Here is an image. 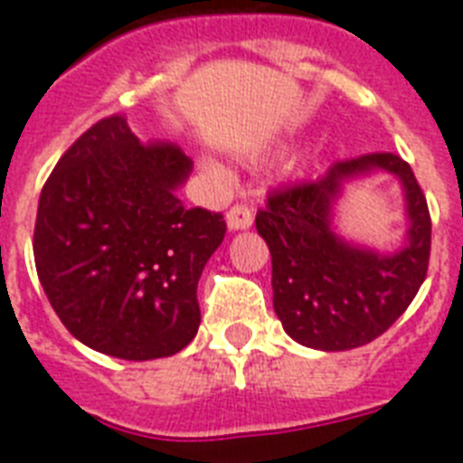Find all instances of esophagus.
<instances>
[{"mask_svg": "<svg viewBox=\"0 0 463 463\" xmlns=\"http://www.w3.org/2000/svg\"><path fill=\"white\" fill-rule=\"evenodd\" d=\"M225 223H228V231H247L250 225L254 223V213L250 206H242V203H238V206H232L228 213H225Z\"/></svg>", "mask_w": 463, "mask_h": 463, "instance_id": "34e87169", "label": "esophagus"}]
</instances>
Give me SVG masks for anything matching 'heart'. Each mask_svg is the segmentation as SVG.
<instances>
[{
    "mask_svg": "<svg viewBox=\"0 0 463 463\" xmlns=\"http://www.w3.org/2000/svg\"><path fill=\"white\" fill-rule=\"evenodd\" d=\"M305 165H307V163H305V160H303V163H298V170H305ZM211 167H216V165H211Z\"/></svg>",
    "mask_w": 463,
    "mask_h": 463,
    "instance_id": "heart-1",
    "label": "heart"
}]
</instances>
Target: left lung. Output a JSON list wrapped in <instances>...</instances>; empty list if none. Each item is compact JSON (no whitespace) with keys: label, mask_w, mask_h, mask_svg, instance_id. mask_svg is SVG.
<instances>
[{"label":"left lung","mask_w":463,"mask_h":463,"mask_svg":"<svg viewBox=\"0 0 463 463\" xmlns=\"http://www.w3.org/2000/svg\"><path fill=\"white\" fill-rule=\"evenodd\" d=\"M374 172L394 174L404 192L407 235L394 253L358 246L335 231L345 184ZM271 252L274 309L293 341L317 351H351L384 334L425 281L430 213L406 160L370 154L341 160L309 184L281 189L257 213Z\"/></svg>","instance_id":"8db88e82"}]
</instances>
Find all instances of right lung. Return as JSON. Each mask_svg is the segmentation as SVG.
<instances>
[{
    "label": "right lung",
    "mask_w": 463,
    "mask_h": 463,
    "mask_svg": "<svg viewBox=\"0 0 463 463\" xmlns=\"http://www.w3.org/2000/svg\"><path fill=\"white\" fill-rule=\"evenodd\" d=\"M192 160L141 144L125 118L90 127L40 192L33 254L69 334L122 360L167 358L196 336V283L225 221L187 209L177 189Z\"/></svg>",
    "instance_id": "obj_1"
}]
</instances>
